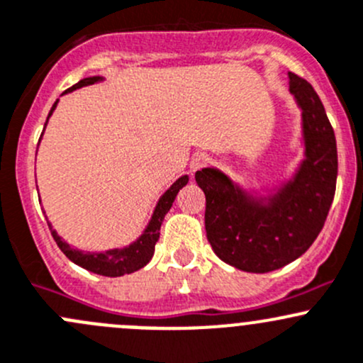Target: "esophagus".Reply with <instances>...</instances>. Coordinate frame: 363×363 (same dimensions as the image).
I'll list each match as a JSON object with an SVG mask.
<instances>
[{"label":"esophagus","mask_w":363,"mask_h":363,"mask_svg":"<svg viewBox=\"0 0 363 363\" xmlns=\"http://www.w3.org/2000/svg\"><path fill=\"white\" fill-rule=\"evenodd\" d=\"M209 162V157L204 154V152H199V154H194L192 159H190V171L196 173V171L203 169L204 166H208Z\"/></svg>","instance_id":"esophagus-1"}]
</instances>
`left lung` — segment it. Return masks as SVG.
Listing matches in <instances>:
<instances>
[{"mask_svg":"<svg viewBox=\"0 0 363 363\" xmlns=\"http://www.w3.org/2000/svg\"><path fill=\"white\" fill-rule=\"evenodd\" d=\"M290 92L302 111L304 159L294 177L267 196H253L216 167L197 171L206 196L204 225L213 252L246 272H271L294 262L318 238L337 180V147L318 94L289 73Z\"/></svg>","mask_w":363,"mask_h":363,"instance_id":"obj_1","label":"left lung"}]
</instances>
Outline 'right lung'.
<instances>
[{"label": "right lung", "instance_id": "obj_1", "mask_svg": "<svg viewBox=\"0 0 363 363\" xmlns=\"http://www.w3.org/2000/svg\"><path fill=\"white\" fill-rule=\"evenodd\" d=\"M101 80H103V77L84 78V80L74 84L73 87H69L66 92H73L77 91V89L85 87V85H92ZM57 103L59 101H55L54 106H52L50 113H48L47 117V122L48 118H50L52 111H54L55 106H57ZM47 122H45V127H47ZM186 183H189V177L183 174L182 178H178V180L162 194V197H160L159 203H157V206L154 209V215H152L150 222H148L147 229L143 230V234H141L136 241L130 242L129 246H124V248H113V250H106V252H82V250L71 248L68 242L59 236V234L52 229L50 223H48L52 238H54V241L57 242L61 252L68 257L71 262L87 269V271L96 272V274H101V276H108V278H117V276L130 274V272L145 267V265L150 262L152 257H154L155 242L159 241L160 225H162L164 216H166V213L169 211L171 206H173L174 199H177V194L180 192V189H183Z\"/></svg>", "mask_w": 363, "mask_h": 363}]
</instances>
